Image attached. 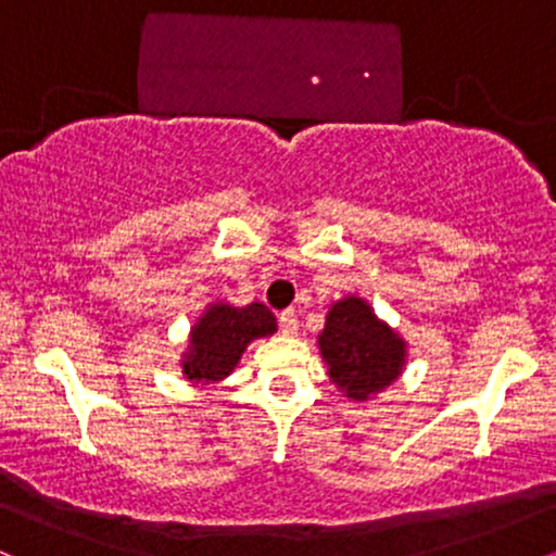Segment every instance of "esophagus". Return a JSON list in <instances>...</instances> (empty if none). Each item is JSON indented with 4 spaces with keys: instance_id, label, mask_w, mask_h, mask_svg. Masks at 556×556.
<instances>
[{
    "instance_id": "esophagus-1",
    "label": "esophagus",
    "mask_w": 556,
    "mask_h": 556,
    "mask_svg": "<svg viewBox=\"0 0 556 556\" xmlns=\"http://www.w3.org/2000/svg\"><path fill=\"white\" fill-rule=\"evenodd\" d=\"M279 329H282L285 337H295L298 334V314H295V311H282V314H279Z\"/></svg>"
}]
</instances>
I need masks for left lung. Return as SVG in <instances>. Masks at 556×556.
<instances>
[{"instance_id":"1","label":"left lung","mask_w":556,"mask_h":556,"mask_svg":"<svg viewBox=\"0 0 556 556\" xmlns=\"http://www.w3.org/2000/svg\"><path fill=\"white\" fill-rule=\"evenodd\" d=\"M316 342L329 381L353 402L374 400L405 371V337L376 316L361 295H344L329 305Z\"/></svg>"}]
</instances>
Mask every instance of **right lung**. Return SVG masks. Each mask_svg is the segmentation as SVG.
<instances>
[{"label": "right lung", "instance_id": "obj_1", "mask_svg": "<svg viewBox=\"0 0 556 556\" xmlns=\"http://www.w3.org/2000/svg\"><path fill=\"white\" fill-rule=\"evenodd\" d=\"M277 331V316L264 303L232 305L212 300L188 331V344L180 355L182 376L190 384H219L238 368L242 353L253 340Z\"/></svg>", "mask_w": 556, "mask_h": 556}]
</instances>
